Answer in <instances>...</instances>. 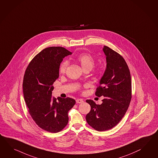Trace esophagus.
I'll return each instance as SVG.
<instances>
[{
	"mask_svg": "<svg viewBox=\"0 0 158 158\" xmlns=\"http://www.w3.org/2000/svg\"><path fill=\"white\" fill-rule=\"evenodd\" d=\"M84 101L83 100V99H78L76 100L77 103H82Z\"/></svg>",
	"mask_w": 158,
	"mask_h": 158,
	"instance_id": "1",
	"label": "esophagus"
}]
</instances>
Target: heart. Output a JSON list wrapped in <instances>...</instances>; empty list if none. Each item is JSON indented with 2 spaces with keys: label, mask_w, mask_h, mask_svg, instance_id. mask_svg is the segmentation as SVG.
<instances>
[{
  "label": "heart",
  "mask_w": 158,
  "mask_h": 158,
  "mask_svg": "<svg viewBox=\"0 0 158 158\" xmlns=\"http://www.w3.org/2000/svg\"><path fill=\"white\" fill-rule=\"evenodd\" d=\"M77 60L80 63L82 69L84 70H91L95 65V59L90 54L87 53L81 54L77 56ZM68 65L69 62L67 60L62 62L59 68L60 73H65Z\"/></svg>",
  "instance_id": "obj_1"
}]
</instances>
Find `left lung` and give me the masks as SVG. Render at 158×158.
Segmentation results:
<instances>
[{
  "label": "left lung",
  "mask_w": 158,
  "mask_h": 158,
  "mask_svg": "<svg viewBox=\"0 0 158 158\" xmlns=\"http://www.w3.org/2000/svg\"><path fill=\"white\" fill-rule=\"evenodd\" d=\"M107 67L96 89L95 95L104 96L101 104L87 100L91 110L85 116L87 122L98 131L108 130L119 123L127 111L132 98L131 77L124 59L104 46Z\"/></svg>",
  "instance_id": "left-lung-1"
}]
</instances>
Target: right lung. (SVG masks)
Instances as JSON below:
<instances>
[{"mask_svg": "<svg viewBox=\"0 0 158 158\" xmlns=\"http://www.w3.org/2000/svg\"><path fill=\"white\" fill-rule=\"evenodd\" d=\"M71 54L62 47L46 48L32 59L23 77V95L30 115L39 127L52 133L67 126L68 112L75 104L70 98L52 96L60 63Z\"/></svg>", "mask_w": 158, "mask_h": 158, "instance_id": "obj_1", "label": "right lung"}]
</instances>
